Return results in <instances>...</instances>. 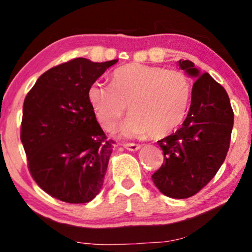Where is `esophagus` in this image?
I'll use <instances>...</instances> for the list:
<instances>
[{
    "label": "esophagus",
    "mask_w": 252,
    "mask_h": 252,
    "mask_svg": "<svg viewBox=\"0 0 252 252\" xmlns=\"http://www.w3.org/2000/svg\"><path fill=\"white\" fill-rule=\"evenodd\" d=\"M123 147L129 151H137V150L141 149L142 145L141 144H135V143H126V144H123Z\"/></svg>",
    "instance_id": "1"
}]
</instances>
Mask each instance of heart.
Listing matches in <instances>:
<instances>
[{
  "instance_id": "1",
  "label": "heart",
  "mask_w": 252,
  "mask_h": 252,
  "mask_svg": "<svg viewBox=\"0 0 252 252\" xmlns=\"http://www.w3.org/2000/svg\"><path fill=\"white\" fill-rule=\"evenodd\" d=\"M192 86L184 72L157 65L130 63L117 68L111 83L95 81L88 88V99L101 126L111 131L118 121L131 111L121 126L126 137H164L186 117Z\"/></svg>"
}]
</instances>
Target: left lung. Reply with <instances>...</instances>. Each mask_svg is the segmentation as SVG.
<instances>
[{"label": "left lung", "instance_id": "obj_1", "mask_svg": "<svg viewBox=\"0 0 252 252\" xmlns=\"http://www.w3.org/2000/svg\"><path fill=\"white\" fill-rule=\"evenodd\" d=\"M178 65L197 78L191 104L181 128L157 142L164 163L151 177L163 195L188 198L207 186L223 164L230 147L233 111L225 89L208 72L201 74L189 60H180Z\"/></svg>", "mask_w": 252, "mask_h": 252}]
</instances>
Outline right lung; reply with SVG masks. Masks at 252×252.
I'll return each mask as SVG.
<instances>
[{"mask_svg": "<svg viewBox=\"0 0 252 252\" xmlns=\"http://www.w3.org/2000/svg\"><path fill=\"white\" fill-rule=\"evenodd\" d=\"M117 61L62 63L41 75L24 98L21 142L29 171L54 198L80 204L101 191L115 142L97 122L88 88Z\"/></svg>", "mask_w": 252, "mask_h": 252, "instance_id": "1", "label": "right lung"}]
</instances>
